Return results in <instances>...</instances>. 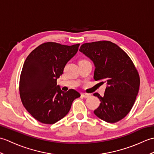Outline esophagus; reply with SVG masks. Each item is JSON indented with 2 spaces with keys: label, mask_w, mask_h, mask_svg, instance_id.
<instances>
[{
  "label": "esophagus",
  "mask_w": 154,
  "mask_h": 154,
  "mask_svg": "<svg viewBox=\"0 0 154 154\" xmlns=\"http://www.w3.org/2000/svg\"><path fill=\"white\" fill-rule=\"evenodd\" d=\"M81 96H82L84 98H88V97L90 96V94H87V93H81Z\"/></svg>",
  "instance_id": "esophagus-1"
}]
</instances>
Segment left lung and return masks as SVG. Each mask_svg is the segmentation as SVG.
<instances>
[{"label":"left lung","mask_w":154,"mask_h":154,"mask_svg":"<svg viewBox=\"0 0 154 154\" xmlns=\"http://www.w3.org/2000/svg\"><path fill=\"white\" fill-rule=\"evenodd\" d=\"M79 51L93 61L94 79L106 83L104 96L94 113L99 119L115 123L124 119L135 103L140 87V76L131 59L119 46L109 41L83 44Z\"/></svg>","instance_id":"obj_1"}]
</instances>
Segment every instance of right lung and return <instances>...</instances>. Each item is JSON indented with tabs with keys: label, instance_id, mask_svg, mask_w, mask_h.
Here are the masks:
<instances>
[{
	"label": "right lung",
	"instance_id": "1",
	"mask_svg": "<svg viewBox=\"0 0 154 154\" xmlns=\"http://www.w3.org/2000/svg\"><path fill=\"white\" fill-rule=\"evenodd\" d=\"M79 45L45 42L26 59L20 77V96L25 109L39 122H57L67 115L73 101L81 96L74 89L64 92L57 85V79L77 54Z\"/></svg>",
	"mask_w": 154,
	"mask_h": 154
}]
</instances>
